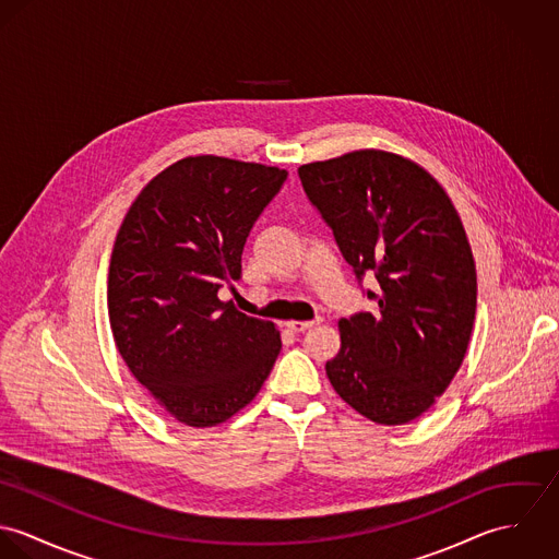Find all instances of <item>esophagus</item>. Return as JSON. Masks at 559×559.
<instances>
[{"mask_svg": "<svg viewBox=\"0 0 559 559\" xmlns=\"http://www.w3.org/2000/svg\"><path fill=\"white\" fill-rule=\"evenodd\" d=\"M320 319L314 320H288L286 322V326L290 329V331H295V333H301V331H308L310 326H314V324H319Z\"/></svg>", "mask_w": 559, "mask_h": 559, "instance_id": "34e87169", "label": "esophagus"}]
</instances>
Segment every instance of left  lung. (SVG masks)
<instances>
[{
  "mask_svg": "<svg viewBox=\"0 0 559 559\" xmlns=\"http://www.w3.org/2000/svg\"><path fill=\"white\" fill-rule=\"evenodd\" d=\"M299 178L355 275L379 282L374 312L337 322L326 377L364 417L408 424L448 390L469 346L478 275L463 222L421 165L388 151L306 163Z\"/></svg>",
  "mask_w": 559,
  "mask_h": 559,
  "instance_id": "left-lung-1",
  "label": "left lung"
}]
</instances>
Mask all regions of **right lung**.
Instances as JSON below:
<instances>
[{"instance_id": "right-lung-1", "label": "right lung", "mask_w": 559, "mask_h": 559, "mask_svg": "<svg viewBox=\"0 0 559 559\" xmlns=\"http://www.w3.org/2000/svg\"><path fill=\"white\" fill-rule=\"evenodd\" d=\"M286 176L262 163L185 157L140 191L116 235L107 280L116 348L185 426L230 419L255 399L280 355L275 324L217 293L239 280L249 230Z\"/></svg>"}]
</instances>
